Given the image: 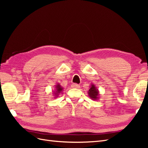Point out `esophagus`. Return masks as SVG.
I'll return each instance as SVG.
<instances>
[{"instance_id":"1","label":"esophagus","mask_w":148,"mask_h":148,"mask_svg":"<svg viewBox=\"0 0 148 148\" xmlns=\"http://www.w3.org/2000/svg\"><path fill=\"white\" fill-rule=\"evenodd\" d=\"M71 87H72V88H77V89H78V88H79L80 86H79V84H78L74 83V84H73L72 85H71Z\"/></svg>"}]
</instances>
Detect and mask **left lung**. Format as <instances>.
<instances>
[{
  "label": "left lung",
  "instance_id": "8db88e82",
  "mask_svg": "<svg viewBox=\"0 0 148 148\" xmlns=\"http://www.w3.org/2000/svg\"><path fill=\"white\" fill-rule=\"evenodd\" d=\"M89 97L92 100L97 101L99 98V92L97 88L94 84H91L89 86V89L88 92Z\"/></svg>",
  "mask_w": 148,
  "mask_h": 148
}]
</instances>
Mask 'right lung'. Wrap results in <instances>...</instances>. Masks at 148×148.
<instances>
[{"mask_svg":"<svg viewBox=\"0 0 148 148\" xmlns=\"http://www.w3.org/2000/svg\"><path fill=\"white\" fill-rule=\"evenodd\" d=\"M64 90V88L61 86V85L59 83H57L56 86H55V89L53 92V97L54 98H57V97L59 96L60 94L62 92V91Z\"/></svg>","mask_w":148,"mask_h":148,"instance_id":"1","label":"right lung"}]
</instances>
